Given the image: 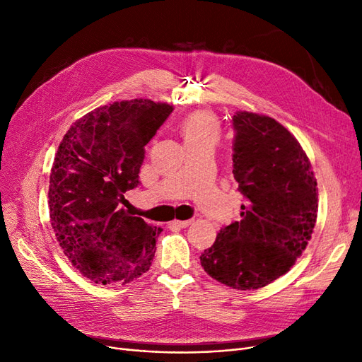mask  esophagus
<instances>
[{
	"mask_svg": "<svg viewBox=\"0 0 362 362\" xmlns=\"http://www.w3.org/2000/svg\"><path fill=\"white\" fill-rule=\"evenodd\" d=\"M192 223V220H173L168 225L170 226H177V228H187Z\"/></svg>",
	"mask_w": 362,
	"mask_h": 362,
	"instance_id": "34e87169",
	"label": "esophagus"
}]
</instances>
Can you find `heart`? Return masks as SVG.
I'll list each match as a JSON object with an SVG mask.
<instances>
[{
    "label": "heart",
    "mask_w": 362,
    "mask_h": 362,
    "mask_svg": "<svg viewBox=\"0 0 362 362\" xmlns=\"http://www.w3.org/2000/svg\"><path fill=\"white\" fill-rule=\"evenodd\" d=\"M180 133L186 146H214L220 137V122L217 117L209 111H194L182 119Z\"/></svg>",
    "instance_id": "1"
}]
</instances>
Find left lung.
I'll return each instance as SVG.
<instances>
[{"mask_svg":"<svg viewBox=\"0 0 362 362\" xmlns=\"http://www.w3.org/2000/svg\"><path fill=\"white\" fill-rule=\"evenodd\" d=\"M232 122V173L245 206L240 222L220 229L199 259L222 284L256 290L302 256L317 223L318 187L306 152L284 125L247 111Z\"/></svg>","mask_w":362,"mask_h":362,"instance_id":"8db88e82","label":"left lung"}]
</instances>
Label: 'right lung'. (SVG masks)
I'll use <instances>...</instances> for the list:
<instances>
[{
    "label": "right lung",
    "instance_id": "right-lung-1",
    "mask_svg": "<svg viewBox=\"0 0 362 362\" xmlns=\"http://www.w3.org/2000/svg\"><path fill=\"white\" fill-rule=\"evenodd\" d=\"M173 106L149 99L114 102L76 119L50 173V222L65 256L96 284H127L152 264L161 228L121 204L139 185L145 146Z\"/></svg>",
    "mask_w": 362,
    "mask_h": 362
}]
</instances>
